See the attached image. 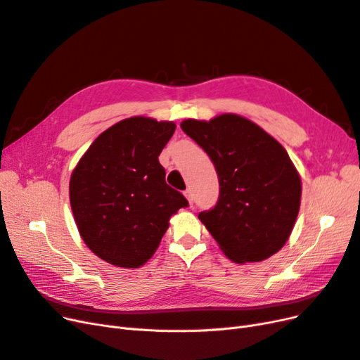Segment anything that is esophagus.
I'll return each instance as SVG.
<instances>
[{"mask_svg": "<svg viewBox=\"0 0 360 360\" xmlns=\"http://www.w3.org/2000/svg\"><path fill=\"white\" fill-rule=\"evenodd\" d=\"M183 193H184V197H186V198H188L189 204L192 205V204H193V193H192V189L189 188V189H186V191H184Z\"/></svg>", "mask_w": 360, "mask_h": 360, "instance_id": "obj_1", "label": "esophagus"}]
</instances>
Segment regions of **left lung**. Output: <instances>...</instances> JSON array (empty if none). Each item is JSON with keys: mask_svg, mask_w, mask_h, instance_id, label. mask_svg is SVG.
I'll list each match as a JSON object with an SVG mask.
<instances>
[{"mask_svg": "<svg viewBox=\"0 0 360 360\" xmlns=\"http://www.w3.org/2000/svg\"><path fill=\"white\" fill-rule=\"evenodd\" d=\"M181 129L210 158L219 179V198L198 217L224 254L236 263L276 254L291 234L302 195L285 148L234 114L184 120Z\"/></svg>", "mask_w": 360, "mask_h": 360, "instance_id": "8db88e82", "label": "left lung"}]
</instances>
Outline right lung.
I'll return each mask as SVG.
<instances>
[{
    "label": "right lung",
    "instance_id": "1",
    "mask_svg": "<svg viewBox=\"0 0 360 360\" xmlns=\"http://www.w3.org/2000/svg\"><path fill=\"white\" fill-rule=\"evenodd\" d=\"M176 124L132 117L105 130L76 165L70 204L93 252L118 267L143 266L158 249L169 217L188 200L168 186L159 155Z\"/></svg>",
    "mask_w": 360,
    "mask_h": 360
}]
</instances>
